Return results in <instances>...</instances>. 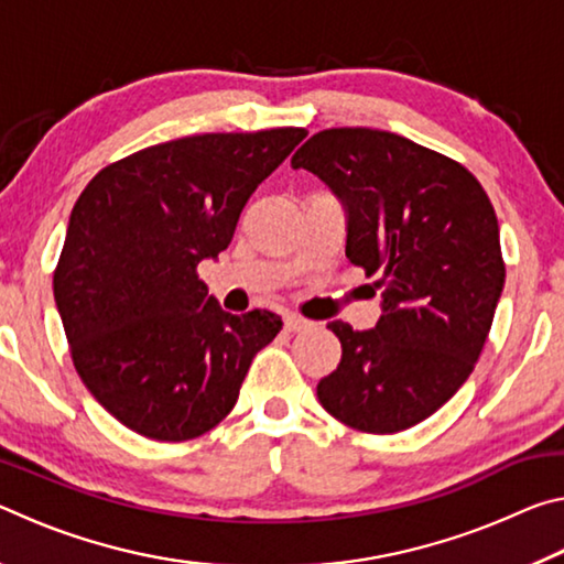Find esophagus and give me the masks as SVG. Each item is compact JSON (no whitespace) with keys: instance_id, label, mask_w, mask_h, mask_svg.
Masks as SVG:
<instances>
[{"instance_id":"obj_1","label":"esophagus","mask_w":564,"mask_h":564,"mask_svg":"<svg viewBox=\"0 0 564 564\" xmlns=\"http://www.w3.org/2000/svg\"><path fill=\"white\" fill-rule=\"evenodd\" d=\"M308 326H311V321H305L301 316H293V313H289V316H283V328L289 330V333L303 330V328H308Z\"/></svg>"}]
</instances>
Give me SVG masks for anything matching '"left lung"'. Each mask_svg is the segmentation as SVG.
Returning <instances> with one entry per match:
<instances>
[{"instance_id":"left-lung-1","label":"left lung","mask_w":564,"mask_h":564,"mask_svg":"<svg viewBox=\"0 0 564 564\" xmlns=\"http://www.w3.org/2000/svg\"><path fill=\"white\" fill-rule=\"evenodd\" d=\"M346 212V256L378 275L376 328L333 321L338 368L318 383L328 413L362 433L431 417L473 373L498 308V216L457 161L378 129L313 133L291 159Z\"/></svg>"}]
</instances>
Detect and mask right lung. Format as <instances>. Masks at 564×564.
I'll return each mask as SVG.
<instances>
[{
    "mask_svg": "<svg viewBox=\"0 0 564 564\" xmlns=\"http://www.w3.org/2000/svg\"><path fill=\"white\" fill-rule=\"evenodd\" d=\"M305 129L202 133L101 169L66 228L54 301L84 386L129 431L191 441L231 413L281 316L226 313L196 265L228 248L248 198Z\"/></svg>",
    "mask_w": 564,
    "mask_h": 564,
    "instance_id": "obj_1",
    "label": "right lung"
}]
</instances>
